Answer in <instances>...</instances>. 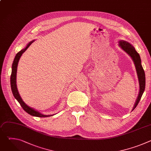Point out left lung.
<instances>
[{
	"mask_svg": "<svg viewBox=\"0 0 151 151\" xmlns=\"http://www.w3.org/2000/svg\"><path fill=\"white\" fill-rule=\"evenodd\" d=\"M119 46L122 48V49L124 51H125L132 58L135 64L137 76H138L140 90H139V96L137 97L134 106L133 107V110H134L137 106V104H139L145 89V72L143 69V67L141 64V60H140V55L139 53L136 51L135 48L130 44V43H128L124 40L119 41Z\"/></svg>",
	"mask_w": 151,
	"mask_h": 151,
	"instance_id": "obj_1",
	"label": "left lung"
}]
</instances>
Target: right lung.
<instances>
[{
    "mask_svg": "<svg viewBox=\"0 0 151 151\" xmlns=\"http://www.w3.org/2000/svg\"><path fill=\"white\" fill-rule=\"evenodd\" d=\"M34 42V40L31 41L29 42V44L27 45V47L22 50L20 51H19L15 55V58L14 60L13 63H12V73L11 75V90L12 92L13 93V95L14 97L17 99V100L19 102L21 106L22 107V108L29 115L34 116H37V117H48V116H51L52 115H42L39 112L34 110L33 109L31 108L29 106H28L21 99L17 87V84H16V75H17V66H18V63L19 61V60L22 55L26 50L27 49L30 47V45L32 44V43Z\"/></svg>",
    "mask_w": 151,
    "mask_h": 151,
    "instance_id": "obj_1",
    "label": "right lung"
}]
</instances>
